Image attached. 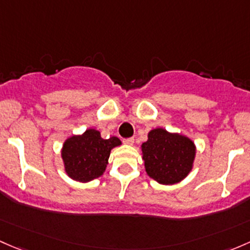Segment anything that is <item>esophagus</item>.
Here are the masks:
<instances>
[{
  "label": "esophagus",
  "instance_id": "1",
  "mask_svg": "<svg viewBox=\"0 0 250 250\" xmlns=\"http://www.w3.org/2000/svg\"><path fill=\"white\" fill-rule=\"evenodd\" d=\"M123 142H124V144H127V146H132L135 140L133 138H125V140H123Z\"/></svg>",
  "mask_w": 250,
  "mask_h": 250
}]
</instances>
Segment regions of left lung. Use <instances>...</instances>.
<instances>
[{
    "mask_svg": "<svg viewBox=\"0 0 250 250\" xmlns=\"http://www.w3.org/2000/svg\"><path fill=\"white\" fill-rule=\"evenodd\" d=\"M141 150L146 174L164 185L177 184L187 178L196 156L194 141L163 127L149 131Z\"/></svg>",
    "mask_w": 250,
    "mask_h": 250,
    "instance_id": "obj_1",
    "label": "left lung"
}]
</instances>
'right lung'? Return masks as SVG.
<instances>
[{"instance_id": "obj_1", "label": "right lung", "mask_w": 250, "mask_h": 250, "mask_svg": "<svg viewBox=\"0 0 250 250\" xmlns=\"http://www.w3.org/2000/svg\"><path fill=\"white\" fill-rule=\"evenodd\" d=\"M120 144L122 141L118 137L113 136L104 140L95 128H87L82 135L71 136L61 149L66 174L81 183L99 178L106 171L110 150Z\"/></svg>"}]
</instances>
